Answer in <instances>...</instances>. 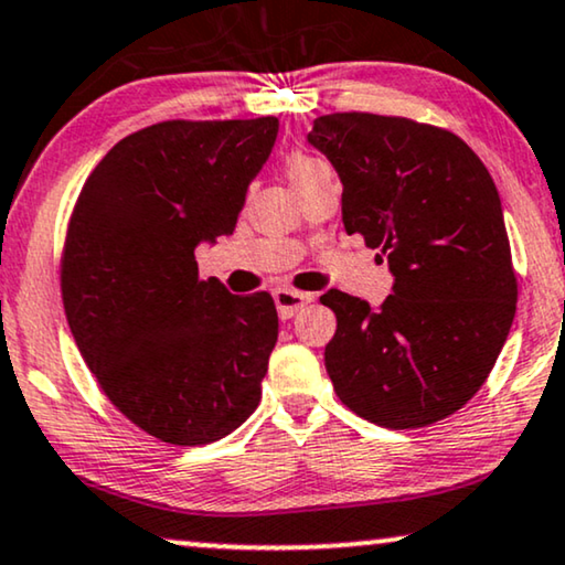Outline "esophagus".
<instances>
[{"label": "esophagus", "instance_id": "34e87169", "mask_svg": "<svg viewBox=\"0 0 565 565\" xmlns=\"http://www.w3.org/2000/svg\"><path fill=\"white\" fill-rule=\"evenodd\" d=\"M274 301H276V309H279L281 320H289V317L297 315L301 307L312 301V294L297 291V289H276Z\"/></svg>", "mask_w": 565, "mask_h": 565}]
</instances>
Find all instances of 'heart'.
I'll list each match as a JSON object with an SVG mask.
<instances>
[{
  "instance_id": "obj_1",
  "label": "heart",
  "mask_w": 565,
  "mask_h": 565,
  "mask_svg": "<svg viewBox=\"0 0 565 565\" xmlns=\"http://www.w3.org/2000/svg\"><path fill=\"white\" fill-rule=\"evenodd\" d=\"M286 173H289V181L294 184V189L307 186L309 181L324 177V173H332V169L322 158L301 153V150H294V153L286 156Z\"/></svg>"
}]
</instances>
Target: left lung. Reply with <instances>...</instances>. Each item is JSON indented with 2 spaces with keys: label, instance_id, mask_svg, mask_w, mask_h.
Segmentation results:
<instances>
[{
  "label": "left lung",
  "instance_id": "8db88e82",
  "mask_svg": "<svg viewBox=\"0 0 565 565\" xmlns=\"http://www.w3.org/2000/svg\"><path fill=\"white\" fill-rule=\"evenodd\" d=\"M307 140L343 181L345 233L394 274L379 309L322 294L338 317L324 348L335 394L392 430L438 423L483 386L518 309L494 179L458 135L407 117L322 115Z\"/></svg>",
  "mask_w": 565,
  "mask_h": 565
}]
</instances>
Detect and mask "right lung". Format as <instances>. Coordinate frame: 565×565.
<instances>
[{
    "label": "right lung",
    "mask_w": 565,
    "mask_h": 565,
    "mask_svg": "<svg viewBox=\"0 0 565 565\" xmlns=\"http://www.w3.org/2000/svg\"><path fill=\"white\" fill-rule=\"evenodd\" d=\"M279 120H169L127 135L89 173L61 258L68 328L102 392L171 445L253 415L279 315L271 294L200 279L194 248L233 235Z\"/></svg>",
    "instance_id": "obj_1"
}]
</instances>
